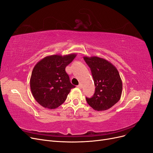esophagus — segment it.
<instances>
[{"label":"esophagus","instance_id":"34e87169","mask_svg":"<svg viewBox=\"0 0 153 153\" xmlns=\"http://www.w3.org/2000/svg\"><path fill=\"white\" fill-rule=\"evenodd\" d=\"M77 88H80V89H81V88H82V85H81V84H79V85H77Z\"/></svg>","mask_w":153,"mask_h":153}]
</instances>
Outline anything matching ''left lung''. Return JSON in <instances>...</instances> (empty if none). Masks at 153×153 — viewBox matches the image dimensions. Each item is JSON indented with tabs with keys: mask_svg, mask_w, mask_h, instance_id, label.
<instances>
[{
	"mask_svg": "<svg viewBox=\"0 0 153 153\" xmlns=\"http://www.w3.org/2000/svg\"><path fill=\"white\" fill-rule=\"evenodd\" d=\"M89 66L94 81L95 91L91 98H86L87 103L97 111L110 109L120 100L123 84L120 74L112 64L97 56H84Z\"/></svg>",
	"mask_w": 153,
	"mask_h": 153,
	"instance_id": "obj_1",
	"label": "left lung"
}]
</instances>
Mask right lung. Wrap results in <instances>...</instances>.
Returning <instances> with one entry per match:
<instances>
[{
  "mask_svg": "<svg viewBox=\"0 0 153 153\" xmlns=\"http://www.w3.org/2000/svg\"><path fill=\"white\" fill-rule=\"evenodd\" d=\"M76 53L54 55L42 58L33 67L30 80V90L36 100L42 107L54 109L65 101L72 85L65 67Z\"/></svg>",
  "mask_w": 153,
  "mask_h": 153,
  "instance_id": "obj_1",
  "label": "right lung"
}]
</instances>
